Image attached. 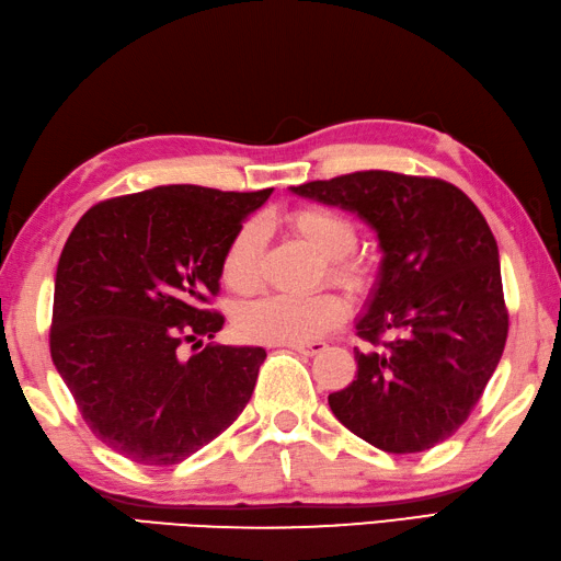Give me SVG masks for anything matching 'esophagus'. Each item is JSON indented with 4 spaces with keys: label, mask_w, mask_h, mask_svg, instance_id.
<instances>
[{
    "label": "esophagus",
    "mask_w": 561,
    "mask_h": 561,
    "mask_svg": "<svg viewBox=\"0 0 561 561\" xmlns=\"http://www.w3.org/2000/svg\"><path fill=\"white\" fill-rule=\"evenodd\" d=\"M287 348L297 351V353H301V355H316V353L325 351V343H321V341H313V343H291V345H287Z\"/></svg>",
    "instance_id": "34e87169"
}]
</instances>
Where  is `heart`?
<instances>
[{
	"instance_id": "b5f03b06",
	"label": "heart",
	"mask_w": 561,
	"mask_h": 561,
	"mask_svg": "<svg viewBox=\"0 0 561 561\" xmlns=\"http://www.w3.org/2000/svg\"><path fill=\"white\" fill-rule=\"evenodd\" d=\"M289 226L297 236L321 254L333 282L348 289H360L368 282V270L360 260L351 257L355 245V226L343 213L323 206H307L294 210ZM262 250L260 222H248L232 238L222 260V279L230 289L248 291L257 282V262ZM348 309L335 294L321 291L311 297H287V294H267L248 304L238 313V331L248 341L270 345L311 343L335 329Z\"/></svg>"
}]
</instances>
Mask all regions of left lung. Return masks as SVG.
Here are the masks:
<instances>
[{"instance_id": "obj_1", "label": "left lung", "mask_w": 561, "mask_h": 561, "mask_svg": "<svg viewBox=\"0 0 561 561\" xmlns=\"http://www.w3.org/2000/svg\"><path fill=\"white\" fill-rule=\"evenodd\" d=\"M291 193L355 213L382 252L355 329L370 345L385 330L396 335L355 351V380L329 394L335 420L390 454L449 439L481 400L507 339L501 260L481 210L454 183L394 171H355Z\"/></svg>"}]
</instances>
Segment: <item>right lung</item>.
Returning a JSON list of instances; mask_svg holds the SVG:
<instances>
[{
    "instance_id": "right-lung-1",
    "label": "right lung",
    "mask_w": 561,
    "mask_h": 561,
    "mask_svg": "<svg viewBox=\"0 0 561 561\" xmlns=\"http://www.w3.org/2000/svg\"><path fill=\"white\" fill-rule=\"evenodd\" d=\"M272 188L159 186L90 208L60 252L50 358L100 442L129 461L174 466L250 402L260 345H216L222 260ZM201 343V341H198ZM196 348V345H193Z\"/></svg>"
}]
</instances>
